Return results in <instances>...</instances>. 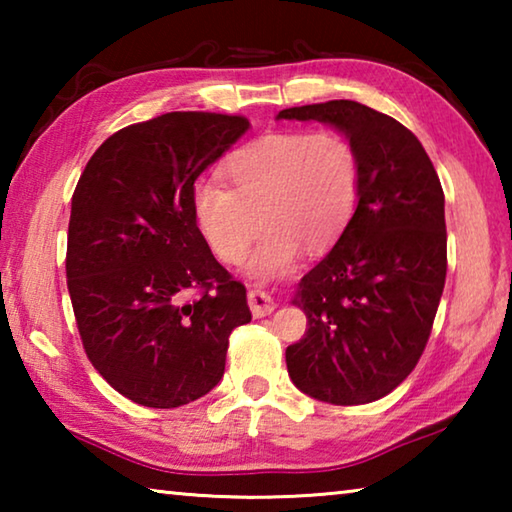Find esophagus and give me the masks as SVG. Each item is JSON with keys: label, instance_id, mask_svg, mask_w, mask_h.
<instances>
[{"label": "esophagus", "instance_id": "34e87169", "mask_svg": "<svg viewBox=\"0 0 512 512\" xmlns=\"http://www.w3.org/2000/svg\"><path fill=\"white\" fill-rule=\"evenodd\" d=\"M248 305H250V311H253V316H255V318L268 316V314H271V311L275 309V302H273V298L268 296V293L259 291V289L248 291Z\"/></svg>", "mask_w": 512, "mask_h": 512}]
</instances>
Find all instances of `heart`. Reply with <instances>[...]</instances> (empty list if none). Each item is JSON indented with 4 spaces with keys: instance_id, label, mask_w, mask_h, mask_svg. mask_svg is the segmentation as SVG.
<instances>
[{
    "instance_id": "b5f03b06",
    "label": "heart",
    "mask_w": 512,
    "mask_h": 512,
    "mask_svg": "<svg viewBox=\"0 0 512 512\" xmlns=\"http://www.w3.org/2000/svg\"><path fill=\"white\" fill-rule=\"evenodd\" d=\"M230 187H194L198 228L228 264L244 259L266 225L248 271L262 280L293 271L302 246L320 250L341 235L359 201L361 162L348 137L334 131H273L225 162Z\"/></svg>"
}]
</instances>
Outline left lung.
<instances>
[{"label": "left lung", "mask_w": 512, "mask_h": 512, "mask_svg": "<svg viewBox=\"0 0 512 512\" xmlns=\"http://www.w3.org/2000/svg\"><path fill=\"white\" fill-rule=\"evenodd\" d=\"M277 119L339 128L361 162L357 210L293 296L307 332L287 348L289 377L320 402H375L429 341L447 275L443 187L418 137L363 103H311Z\"/></svg>", "instance_id": "obj_1"}]
</instances>
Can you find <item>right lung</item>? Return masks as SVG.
Masks as SVG:
<instances>
[{"label": "right lung", "mask_w": 512, "mask_h": 512, "mask_svg": "<svg viewBox=\"0 0 512 512\" xmlns=\"http://www.w3.org/2000/svg\"><path fill=\"white\" fill-rule=\"evenodd\" d=\"M250 128L167 112L110 135L85 164L67 230V289L85 354L128 400L176 409L219 384L246 287L196 225L194 183ZM194 290L197 298L185 301Z\"/></svg>", "instance_id": "obj_1"}]
</instances>
